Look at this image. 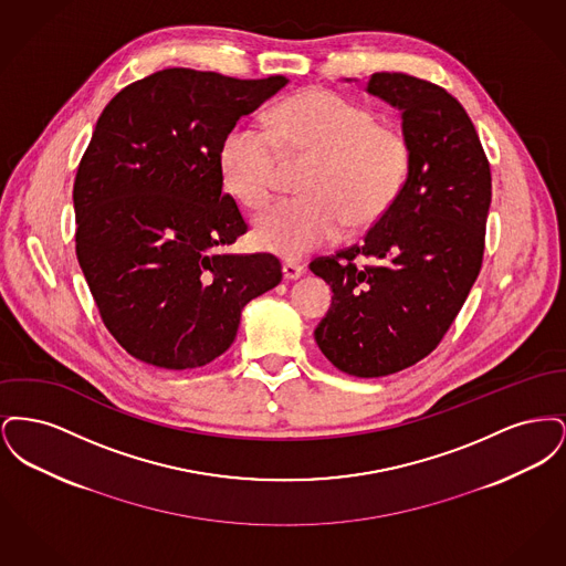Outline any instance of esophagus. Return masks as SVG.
I'll list each match as a JSON object with an SVG mask.
<instances>
[{
  "instance_id": "obj_1",
  "label": "esophagus",
  "mask_w": 566,
  "mask_h": 566,
  "mask_svg": "<svg viewBox=\"0 0 566 566\" xmlns=\"http://www.w3.org/2000/svg\"><path fill=\"white\" fill-rule=\"evenodd\" d=\"M282 271H284V277H286V280H298V277L305 273V268L298 265V263H293V261H286V263L282 265Z\"/></svg>"
}]
</instances>
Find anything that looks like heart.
Segmentation results:
<instances>
[{"label": "heart", "instance_id": "1", "mask_svg": "<svg viewBox=\"0 0 566 566\" xmlns=\"http://www.w3.org/2000/svg\"><path fill=\"white\" fill-rule=\"evenodd\" d=\"M275 132L242 120L220 144L218 167L227 190L259 210L275 190L280 144L316 155L303 189L310 195L273 203L254 218L261 250L298 259L335 242L352 227H369L397 203L409 174L403 132L381 125L376 109L333 91H305L273 112Z\"/></svg>", "mask_w": 566, "mask_h": 566}]
</instances>
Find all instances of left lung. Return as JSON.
I'll list each match as a JSON object with an SVG mask.
<instances>
[{"label":"left lung","mask_w":566,"mask_h":566,"mask_svg":"<svg viewBox=\"0 0 566 566\" xmlns=\"http://www.w3.org/2000/svg\"><path fill=\"white\" fill-rule=\"evenodd\" d=\"M367 91L401 109L407 182L363 243L310 270L333 289L318 348L348 376L381 377L429 356L454 323L482 270L492 178L469 114L446 88L377 72Z\"/></svg>","instance_id":"left-lung-1"}]
</instances>
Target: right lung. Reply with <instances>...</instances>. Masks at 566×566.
Here are the masks:
<instances>
[{"label":"right lung","mask_w":566,"mask_h":566,"mask_svg":"<svg viewBox=\"0 0 566 566\" xmlns=\"http://www.w3.org/2000/svg\"><path fill=\"white\" fill-rule=\"evenodd\" d=\"M284 76L169 67L102 112L74 182L76 256L112 337L148 365L192 369L227 350L243 305L282 280L273 254H231L248 231L218 150Z\"/></svg>","instance_id":"1"}]
</instances>
